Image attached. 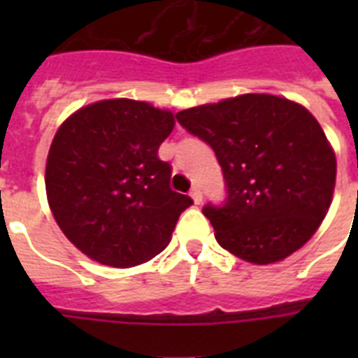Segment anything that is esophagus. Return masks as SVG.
Returning <instances> with one entry per match:
<instances>
[{"label": "esophagus", "mask_w": 358, "mask_h": 358, "mask_svg": "<svg viewBox=\"0 0 358 358\" xmlns=\"http://www.w3.org/2000/svg\"><path fill=\"white\" fill-rule=\"evenodd\" d=\"M189 195H191V199L195 201V204H201V202H202V191L199 189V187H193Z\"/></svg>", "instance_id": "1"}]
</instances>
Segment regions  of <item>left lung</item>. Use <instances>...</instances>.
I'll return each mask as SVG.
<instances>
[{"mask_svg": "<svg viewBox=\"0 0 358 358\" xmlns=\"http://www.w3.org/2000/svg\"><path fill=\"white\" fill-rule=\"evenodd\" d=\"M212 146L223 169V206L206 204L215 239L250 264L301 249L327 215L336 157L308 109L273 94H241L176 113Z\"/></svg>", "mask_w": 358, "mask_h": 358, "instance_id": "obj_1", "label": "left lung"}]
</instances>
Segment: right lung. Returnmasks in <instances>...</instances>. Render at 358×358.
<instances>
[{
    "mask_svg": "<svg viewBox=\"0 0 358 358\" xmlns=\"http://www.w3.org/2000/svg\"><path fill=\"white\" fill-rule=\"evenodd\" d=\"M173 128L171 111L128 98L85 106L61 124L48 152V202L83 255L134 267L167 247L193 204L171 189L173 167L157 157Z\"/></svg>",
    "mask_w": 358,
    "mask_h": 358,
    "instance_id": "right-lung-1",
    "label": "right lung"
}]
</instances>
